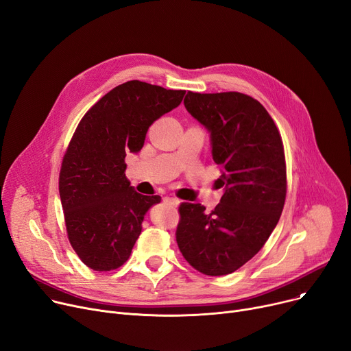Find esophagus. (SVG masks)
I'll use <instances>...</instances> for the list:
<instances>
[{"instance_id":"esophagus-1","label":"esophagus","mask_w":351,"mask_h":351,"mask_svg":"<svg viewBox=\"0 0 351 351\" xmlns=\"http://www.w3.org/2000/svg\"><path fill=\"white\" fill-rule=\"evenodd\" d=\"M162 201L169 205H173V207H177V205L180 204V201L177 198H171V197H166Z\"/></svg>"}]
</instances>
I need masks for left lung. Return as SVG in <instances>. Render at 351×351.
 I'll return each mask as SVG.
<instances>
[{"label":"left lung","mask_w":351,"mask_h":351,"mask_svg":"<svg viewBox=\"0 0 351 351\" xmlns=\"http://www.w3.org/2000/svg\"><path fill=\"white\" fill-rule=\"evenodd\" d=\"M184 106L210 133L223 195L211 213L201 204L180 205L177 243L198 272L230 275L261 251L280 218L286 198L282 137L269 113L248 95L189 92Z\"/></svg>","instance_id":"1"}]
</instances>
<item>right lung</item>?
Listing matches in <instances>:
<instances>
[{"mask_svg":"<svg viewBox=\"0 0 351 351\" xmlns=\"http://www.w3.org/2000/svg\"><path fill=\"white\" fill-rule=\"evenodd\" d=\"M185 90L129 80L82 117L62 160L59 195L72 248L90 269L125 263L144 215L160 195H143L128 180L126 154L138 153L153 123L176 109Z\"/></svg>","mask_w":351,"mask_h":351,"instance_id":"right-lung-1","label":"right lung"}]
</instances>
